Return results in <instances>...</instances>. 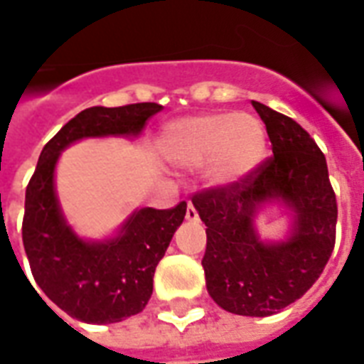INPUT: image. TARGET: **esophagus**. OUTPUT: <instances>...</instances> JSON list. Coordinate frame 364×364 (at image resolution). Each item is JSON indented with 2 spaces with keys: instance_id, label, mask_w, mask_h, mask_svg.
Returning <instances> with one entry per match:
<instances>
[{
  "instance_id": "esophagus-1",
  "label": "esophagus",
  "mask_w": 364,
  "mask_h": 364,
  "mask_svg": "<svg viewBox=\"0 0 364 364\" xmlns=\"http://www.w3.org/2000/svg\"><path fill=\"white\" fill-rule=\"evenodd\" d=\"M185 218H187L189 222H196V220H198V212H196V208L191 203L187 204V214H185Z\"/></svg>"
}]
</instances>
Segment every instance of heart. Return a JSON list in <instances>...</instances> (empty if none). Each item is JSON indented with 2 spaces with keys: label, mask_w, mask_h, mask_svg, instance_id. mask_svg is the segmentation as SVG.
Listing matches in <instances>:
<instances>
[{
  "label": "heart",
  "mask_w": 364,
  "mask_h": 364,
  "mask_svg": "<svg viewBox=\"0 0 364 364\" xmlns=\"http://www.w3.org/2000/svg\"><path fill=\"white\" fill-rule=\"evenodd\" d=\"M164 150L169 160L185 168L208 161L210 181L233 185L262 164L266 133L250 114H203L168 125Z\"/></svg>",
  "instance_id": "1"
}]
</instances>
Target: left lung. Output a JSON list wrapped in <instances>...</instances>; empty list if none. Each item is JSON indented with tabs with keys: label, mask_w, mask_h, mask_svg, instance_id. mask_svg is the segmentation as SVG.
I'll return each mask as SVG.
<instances>
[{
	"label": "left lung",
	"mask_w": 364,
	"mask_h": 364,
	"mask_svg": "<svg viewBox=\"0 0 364 364\" xmlns=\"http://www.w3.org/2000/svg\"><path fill=\"white\" fill-rule=\"evenodd\" d=\"M264 121L272 154L233 185L193 195L206 225L203 268L210 297L241 316H270L301 299L332 257L338 204L326 158L297 121L252 102ZM274 198L294 212L292 235L264 244L256 233L257 208Z\"/></svg>",
	"instance_id": "obj_1"
}]
</instances>
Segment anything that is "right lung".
<instances>
[{
	"mask_svg": "<svg viewBox=\"0 0 364 364\" xmlns=\"http://www.w3.org/2000/svg\"><path fill=\"white\" fill-rule=\"evenodd\" d=\"M160 109L154 102L82 109L46 144L26 187L23 245L34 282L80 322H121L146 306L156 266L183 223L187 203L168 210H136L117 237L85 241L61 214L53 189L55 164L61 150L86 136H136Z\"/></svg>",
	"mask_w": 364,
	"mask_h": 364,
	"instance_id": "add662e5",
	"label": "right lung"
}]
</instances>
